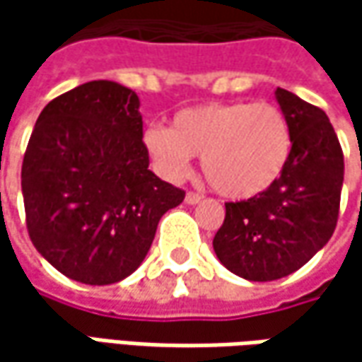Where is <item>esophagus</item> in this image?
Segmentation results:
<instances>
[{"label": "esophagus", "instance_id": "obj_1", "mask_svg": "<svg viewBox=\"0 0 362 362\" xmlns=\"http://www.w3.org/2000/svg\"><path fill=\"white\" fill-rule=\"evenodd\" d=\"M203 199L202 193H197V191H189L187 195H185V202L189 203V205H195V203H199Z\"/></svg>", "mask_w": 362, "mask_h": 362}]
</instances>
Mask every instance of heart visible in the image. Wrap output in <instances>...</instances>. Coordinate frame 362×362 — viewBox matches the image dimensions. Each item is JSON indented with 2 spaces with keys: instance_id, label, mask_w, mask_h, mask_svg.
<instances>
[{
  "instance_id": "1",
  "label": "heart",
  "mask_w": 362,
  "mask_h": 362,
  "mask_svg": "<svg viewBox=\"0 0 362 362\" xmlns=\"http://www.w3.org/2000/svg\"><path fill=\"white\" fill-rule=\"evenodd\" d=\"M145 146L160 173L181 179L189 157H202L219 195L247 199L274 185L292 153L286 115L268 103H207L179 110L165 129H148Z\"/></svg>"
}]
</instances>
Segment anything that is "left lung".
Returning <instances> with one entry per match:
<instances>
[{"instance_id":"left-lung-1","label":"left lung","mask_w":362,"mask_h":362,"mask_svg":"<svg viewBox=\"0 0 362 362\" xmlns=\"http://www.w3.org/2000/svg\"><path fill=\"white\" fill-rule=\"evenodd\" d=\"M292 153L280 179L243 202L226 203L214 238L219 262L240 278L270 282L300 270L339 221L344 157L327 112L278 88Z\"/></svg>"}]
</instances>
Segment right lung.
I'll return each instance as SVG.
<instances>
[{
	"instance_id": "1",
	"label": "right lung",
	"mask_w": 362,
	"mask_h": 362,
	"mask_svg": "<svg viewBox=\"0 0 362 362\" xmlns=\"http://www.w3.org/2000/svg\"><path fill=\"white\" fill-rule=\"evenodd\" d=\"M21 193L35 250L90 286L131 276L163 214L185 199L148 169L139 96L110 80L46 105L23 155Z\"/></svg>"
}]
</instances>
